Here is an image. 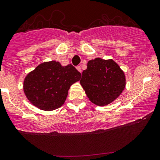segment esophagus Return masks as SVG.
I'll return each mask as SVG.
<instances>
[{"label": "esophagus", "instance_id": "obj_1", "mask_svg": "<svg viewBox=\"0 0 160 160\" xmlns=\"http://www.w3.org/2000/svg\"><path fill=\"white\" fill-rule=\"evenodd\" d=\"M76 68H77V70H78V71H79L80 72H82V68H81V66H78L76 67Z\"/></svg>", "mask_w": 160, "mask_h": 160}]
</instances>
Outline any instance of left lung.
<instances>
[{
  "mask_svg": "<svg viewBox=\"0 0 160 160\" xmlns=\"http://www.w3.org/2000/svg\"><path fill=\"white\" fill-rule=\"evenodd\" d=\"M80 83L93 104L105 106L119 97L126 85V78L114 60L96 58L88 61Z\"/></svg>",
  "mask_w": 160,
  "mask_h": 160,
  "instance_id": "1",
  "label": "left lung"
}]
</instances>
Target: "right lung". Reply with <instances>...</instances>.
<instances>
[{
    "instance_id": "obj_1",
    "label": "right lung",
    "mask_w": 160,
    "mask_h": 160,
    "mask_svg": "<svg viewBox=\"0 0 160 160\" xmlns=\"http://www.w3.org/2000/svg\"><path fill=\"white\" fill-rule=\"evenodd\" d=\"M81 76L72 65L62 66L59 62H46L26 76L23 91L34 106L52 111L62 106L70 86L79 81Z\"/></svg>"
}]
</instances>
